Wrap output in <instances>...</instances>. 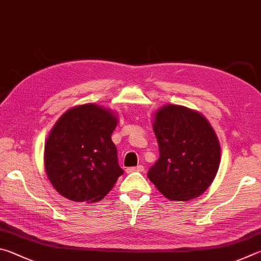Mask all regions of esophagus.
I'll return each mask as SVG.
<instances>
[{
  "label": "esophagus",
  "instance_id": "esophagus-1",
  "mask_svg": "<svg viewBox=\"0 0 261 261\" xmlns=\"http://www.w3.org/2000/svg\"><path fill=\"white\" fill-rule=\"evenodd\" d=\"M144 171V166L143 165H138L135 167H128L126 172L127 173H133V172H143Z\"/></svg>",
  "mask_w": 261,
  "mask_h": 261
}]
</instances>
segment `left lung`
<instances>
[{"label": "left lung", "instance_id": "8db88e82", "mask_svg": "<svg viewBox=\"0 0 261 261\" xmlns=\"http://www.w3.org/2000/svg\"><path fill=\"white\" fill-rule=\"evenodd\" d=\"M159 158L148 177L172 200L198 197L212 184L220 165V144L202 114L181 105H166L154 116Z\"/></svg>", "mask_w": 261, "mask_h": 261}]
</instances>
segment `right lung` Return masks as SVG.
<instances>
[{"instance_id":"right-lung-1","label":"right lung","mask_w":261,"mask_h":261,"mask_svg":"<svg viewBox=\"0 0 261 261\" xmlns=\"http://www.w3.org/2000/svg\"><path fill=\"white\" fill-rule=\"evenodd\" d=\"M116 126L113 112L95 104L75 107L59 118L44 148L45 172L59 194L91 203L112 189L123 174L111 140Z\"/></svg>"}]
</instances>
